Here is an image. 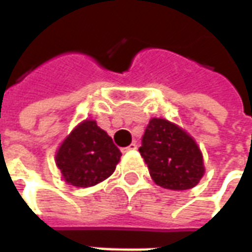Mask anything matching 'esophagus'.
Masks as SVG:
<instances>
[{
  "instance_id": "34e87169",
  "label": "esophagus",
  "mask_w": 252,
  "mask_h": 252,
  "mask_svg": "<svg viewBox=\"0 0 252 252\" xmlns=\"http://www.w3.org/2000/svg\"><path fill=\"white\" fill-rule=\"evenodd\" d=\"M136 148H137L136 143H131L128 147H124L121 151H123V153H128V151H133V150H136Z\"/></svg>"
}]
</instances>
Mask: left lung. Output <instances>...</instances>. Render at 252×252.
<instances>
[{
	"instance_id": "left-lung-1",
	"label": "left lung",
	"mask_w": 252,
	"mask_h": 252,
	"mask_svg": "<svg viewBox=\"0 0 252 252\" xmlns=\"http://www.w3.org/2000/svg\"><path fill=\"white\" fill-rule=\"evenodd\" d=\"M139 151L155 184L164 189H191L204 175L202 155L194 140L163 119L150 120Z\"/></svg>"
}]
</instances>
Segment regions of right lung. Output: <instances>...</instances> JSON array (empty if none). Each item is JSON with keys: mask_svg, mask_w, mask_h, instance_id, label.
<instances>
[{"mask_svg": "<svg viewBox=\"0 0 252 252\" xmlns=\"http://www.w3.org/2000/svg\"><path fill=\"white\" fill-rule=\"evenodd\" d=\"M121 153L97 123H81L66 137L57 154V166L67 184L89 188L106 180L116 169Z\"/></svg>", "mask_w": 252, "mask_h": 252, "instance_id": "1", "label": "right lung"}]
</instances>
